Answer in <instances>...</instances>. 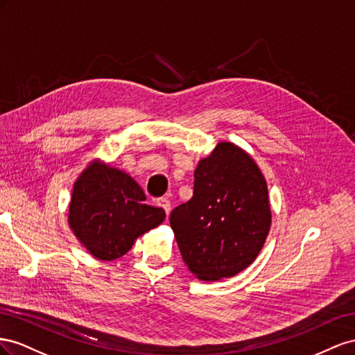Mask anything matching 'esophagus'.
<instances>
[{"mask_svg":"<svg viewBox=\"0 0 355 355\" xmlns=\"http://www.w3.org/2000/svg\"><path fill=\"white\" fill-rule=\"evenodd\" d=\"M157 205H159L160 208L165 209L166 216L169 214V211H171V202H169L166 198H159V199H157Z\"/></svg>","mask_w":355,"mask_h":355,"instance_id":"esophagus-1","label":"esophagus"}]
</instances>
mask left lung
Here are the masks:
<instances>
[{
	"label": "left lung",
	"mask_w": 355,
	"mask_h": 355,
	"mask_svg": "<svg viewBox=\"0 0 355 355\" xmlns=\"http://www.w3.org/2000/svg\"><path fill=\"white\" fill-rule=\"evenodd\" d=\"M268 184L252 157L218 143L199 160L193 196L169 216L189 270L204 281L230 278L256 260L270 229Z\"/></svg>",
	"instance_id": "left-lung-1"
}]
</instances>
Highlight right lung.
<instances>
[{
	"label": "right lung",
	"instance_id": "obj_1",
	"mask_svg": "<svg viewBox=\"0 0 355 355\" xmlns=\"http://www.w3.org/2000/svg\"><path fill=\"white\" fill-rule=\"evenodd\" d=\"M165 220V211L146 204V195L126 172L92 162L74 183L68 225L94 257L116 260L138 236Z\"/></svg>",
	"mask_w": 355,
	"mask_h": 355
}]
</instances>
